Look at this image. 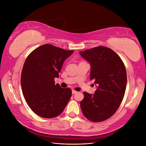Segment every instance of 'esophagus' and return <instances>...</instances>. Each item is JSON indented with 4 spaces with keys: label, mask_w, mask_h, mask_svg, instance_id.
<instances>
[{
    "label": "esophagus",
    "mask_w": 146,
    "mask_h": 146,
    "mask_svg": "<svg viewBox=\"0 0 146 146\" xmlns=\"http://www.w3.org/2000/svg\"><path fill=\"white\" fill-rule=\"evenodd\" d=\"M76 92H77V91H75L74 90H72V94H76Z\"/></svg>",
    "instance_id": "esophagus-1"
}]
</instances>
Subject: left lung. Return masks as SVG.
I'll use <instances>...</instances> for the list:
<instances>
[{
	"mask_svg": "<svg viewBox=\"0 0 146 146\" xmlns=\"http://www.w3.org/2000/svg\"><path fill=\"white\" fill-rule=\"evenodd\" d=\"M79 54L91 65L90 80L96 86L94 94L84 92L80 102L83 115L88 120L99 122L116 113L122 102L127 85L123 63L111 48L99 46Z\"/></svg>",
	"mask_w": 146,
	"mask_h": 146,
	"instance_id": "1",
	"label": "left lung"
}]
</instances>
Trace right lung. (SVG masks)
<instances>
[{
  "instance_id": "obj_1",
  "label": "right lung",
  "mask_w": 146,
  "mask_h": 146,
  "mask_svg": "<svg viewBox=\"0 0 146 146\" xmlns=\"http://www.w3.org/2000/svg\"><path fill=\"white\" fill-rule=\"evenodd\" d=\"M74 50L44 44L27 56L21 73L23 93L28 105L37 115L53 118L63 112L72 96L70 88H61L54 78L64 61Z\"/></svg>"
}]
</instances>
